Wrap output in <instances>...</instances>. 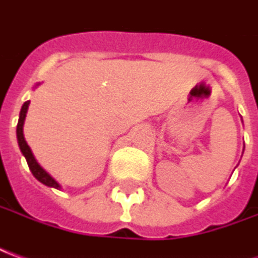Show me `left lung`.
Instances as JSON below:
<instances>
[{
  "instance_id": "obj_1",
  "label": "left lung",
  "mask_w": 258,
  "mask_h": 258,
  "mask_svg": "<svg viewBox=\"0 0 258 258\" xmlns=\"http://www.w3.org/2000/svg\"><path fill=\"white\" fill-rule=\"evenodd\" d=\"M243 150H244V149H243Z\"/></svg>"
}]
</instances>
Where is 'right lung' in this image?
Returning <instances> with one entry per match:
<instances>
[{"mask_svg": "<svg viewBox=\"0 0 258 258\" xmlns=\"http://www.w3.org/2000/svg\"><path fill=\"white\" fill-rule=\"evenodd\" d=\"M37 85L39 84H36V87ZM29 104H31V101H26L24 105H22V108H21V112H19V119H18L17 125L18 145H19V149H21V152H22V154L25 156V159H26V163H28L29 170H31L32 174H33V177H35L37 181H40L42 184H44V185L60 189L61 185H60L57 181L54 180L46 170H43V167H40V164L37 163L36 159H35V156H33V153H32L31 147L28 146V143H26V140H25L24 123L25 118H26V112H28V108H29Z\"/></svg>", "mask_w": 258, "mask_h": 258, "instance_id": "1", "label": "right lung"}]
</instances>
